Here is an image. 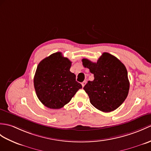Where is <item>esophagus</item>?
Wrapping results in <instances>:
<instances>
[{
	"mask_svg": "<svg viewBox=\"0 0 151 151\" xmlns=\"http://www.w3.org/2000/svg\"><path fill=\"white\" fill-rule=\"evenodd\" d=\"M86 83H87V82H86V81H83V82L82 83V87H84V86L86 85Z\"/></svg>",
	"mask_w": 151,
	"mask_h": 151,
	"instance_id": "obj_1",
	"label": "esophagus"
}]
</instances>
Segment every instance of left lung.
<instances>
[{
  "mask_svg": "<svg viewBox=\"0 0 151 151\" xmlns=\"http://www.w3.org/2000/svg\"><path fill=\"white\" fill-rule=\"evenodd\" d=\"M82 61L94 77L83 87L91 104L104 113L116 109L127 98L130 85L124 64L108 52H104L97 62L87 58Z\"/></svg>",
  "mask_w": 151,
  "mask_h": 151,
  "instance_id": "left-lung-1",
  "label": "left lung"
}]
</instances>
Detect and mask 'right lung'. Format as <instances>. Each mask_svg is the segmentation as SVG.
I'll list each match as a JSON object with an SVG mask.
<instances>
[{
    "label": "right lung",
    "mask_w": 151,
    "mask_h": 151,
    "mask_svg": "<svg viewBox=\"0 0 151 151\" xmlns=\"http://www.w3.org/2000/svg\"><path fill=\"white\" fill-rule=\"evenodd\" d=\"M71 62L57 52L38 64L34 76L38 99L45 107L57 109L68 104L82 86L70 71Z\"/></svg>",
    "instance_id": "1"
}]
</instances>
